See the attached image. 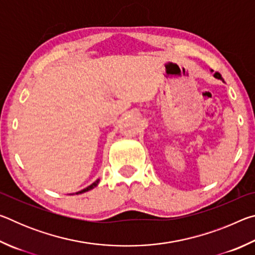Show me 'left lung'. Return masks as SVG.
I'll use <instances>...</instances> for the list:
<instances>
[{"label":"left lung","mask_w":255,"mask_h":255,"mask_svg":"<svg viewBox=\"0 0 255 255\" xmlns=\"http://www.w3.org/2000/svg\"><path fill=\"white\" fill-rule=\"evenodd\" d=\"M211 72H213V71H211ZM214 76L216 77V79H218V80H221V81H224V80H223V77H222V75L219 74V73H215V75H214Z\"/></svg>","instance_id":"obj_1"}]
</instances>
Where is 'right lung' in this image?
<instances>
[{
  "instance_id": "right-lung-1",
  "label": "right lung",
  "mask_w": 255,
  "mask_h": 255,
  "mask_svg": "<svg viewBox=\"0 0 255 255\" xmlns=\"http://www.w3.org/2000/svg\"><path fill=\"white\" fill-rule=\"evenodd\" d=\"M99 182H100V179H98V180H96L94 181V182L91 184V185H89V187H86L85 189H83V190H81V191H77L76 192V195H80V193H83V192H86V191H89V190H91V189H93V188H96L97 185L99 184Z\"/></svg>"
}]
</instances>
